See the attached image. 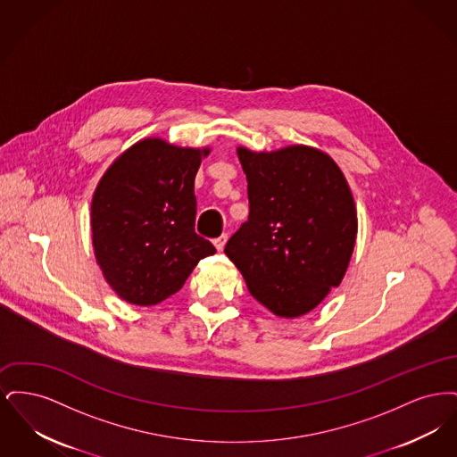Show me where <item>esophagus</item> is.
<instances>
[{"instance_id":"34e87169","label":"esophagus","mask_w":457,"mask_h":457,"mask_svg":"<svg viewBox=\"0 0 457 457\" xmlns=\"http://www.w3.org/2000/svg\"><path fill=\"white\" fill-rule=\"evenodd\" d=\"M226 241H228V235H220L219 238L214 239V246L218 248L219 252L224 248V245H226Z\"/></svg>"}]
</instances>
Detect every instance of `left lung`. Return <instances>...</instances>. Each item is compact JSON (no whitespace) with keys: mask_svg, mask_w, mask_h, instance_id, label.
Instances as JSON below:
<instances>
[{"mask_svg":"<svg viewBox=\"0 0 457 457\" xmlns=\"http://www.w3.org/2000/svg\"><path fill=\"white\" fill-rule=\"evenodd\" d=\"M237 153L250 214L224 253L257 302L278 317H302L348 270L358 233L348 181L336 161L315 147Z\"/></svg>","mask_w":457,"mask_h":457,"instance_id":"left-lung-1","label":"left lung"}]
</instances>
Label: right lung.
<instances>
[{
  "mask_svg": "<svg viewBox=\"0 0 457 457\" xmlns=\"http://www.w3.org/2000/svg\"><path fill=\"white\" fill-rule=\"evenodd\" d=\"M209 153L151 137L118 155L99 179L90 205L92 246L121 300L161 303L216 253L195 233V176Z\"/></svg>",
  "mask_w": 457,
  "mask_h": 457,
  "instance_id": "1",
  "label": "right lung"
}]
</instances>
